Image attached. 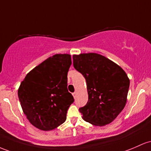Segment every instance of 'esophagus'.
<instances>
[{
  "instance_id": "esophagus-1",
  "label": "esophagus",
  "mask_w": 151,
  "mask_h": 151,
  "mask_svg": "<svg viewBox=\"0 0 151 151\" xmlns=\"http://www.w3.org/2000/svg\"><path fill=\"white\" fill-rule=\"evenodd\" d=\"M76 95H77V93H76V92H74L73 93V96L74 98H76Z\"/></svg>"
}]
</instances>
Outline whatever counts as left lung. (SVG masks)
I'll list each match as a JSON object with an SVG mask.
<instances>
[{
	"label": "left lung",
	"mask_w": 151,
	"mask_h": 151,
	"mask_svg": "<svg viewBox=\"0 0 151 151\" xmlns=\"http://www.w3.org/2000/svg\"><path fill=\"white\" fill-rule=\"evenodd\" d=\"M73 66L86 78L88 101L79 108L85 121L103 126L126 106L130 80L121 67L98 53L73 55Z\"/></svg>",
	"instance_id": "obj_1"
}]
</instances>
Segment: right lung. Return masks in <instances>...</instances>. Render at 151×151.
<instances>
[{"mask_svg": "<svg viewBox=\"0 0 151 151\" xmlns=\"http://www.w3.org/2000/svg\"><path fill=\"white\" fill-rule=\"evenodd\" d=\"M70 65V55L55 54L30 70L21 82L18 98L23 113L35 128L51 130L66 120L68 109L74 102L67 88Z\"/></svg>", "mask_w": 151, "mask_h": 151, "instance_id": "right-lung-1", "label": "right lung"}]
</instances>
